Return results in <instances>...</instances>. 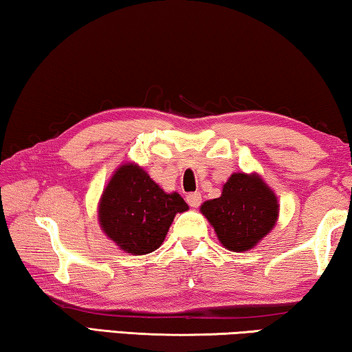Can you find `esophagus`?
Returning a JSON list of instances; mask_svg holds the SVG:
<instances>
[{"label": "esophagus", "instance_id": "1", "mask_svg": "<svg viewBox=\"0 0 352 352\" xmlns=\"http://www.w3.org/2000/svg\"><path fill=\"white\" fill-rule=\"evenodd\" d=\"M186 202L191 207H199L201 202H202V197H201L199 192H190V195L186 196Z\"/></svg>", "mask_w": 352, "mask_h": 352}]
</instances>
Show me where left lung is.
<instances>
[{
    "label": "left lung",
    "instance_id": "8db88e82",
    "mask_svg": "<svg viewBox=\"0 0 352 352\" xmlns=\"http://www.w3.org/2000/svg\"><path fill=\"white\" fill-rule=\"evenodd\" d=\"M201 212L228 250L247 252L273 230L279 204L260 175L236 172L223 185L221 196L206 201Z\"/></svg>",
    "mask_w": 352,
    "mask_h": 352
}]
</instances>
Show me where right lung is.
<instances>
[{
  "label": "right lung",
  "instance_id": "1",
  "mask_svg": "<svg viewBox=\"0 0 352 352\" xmlns=\"http://www.w3.org/2000/svg\"><path fill=\"white\" fill-rule=\"evenodd\" d=\"M188 210L178 192H166L140 166L122 164L98 202V221L121 250L151 254L164 242L177 214Z\"/></svg>",
  "mask_w": 352,
  "mask_h": 352
}]
</instances>
